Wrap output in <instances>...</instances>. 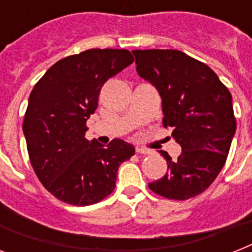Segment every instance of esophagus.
I'll list each match as a JSON object with an SVG mask.
<instances>
[{
  "label": "esophagus",
  "mask_w": 252,
  "mask_h": 252,
  "mask_svg": "<svg viewBox=\"0 0 252 252\" xmlns=\"http://www.w3.org/2000/svg\"><path fill=\"white\" fill-rule=\"evenodd\" d=\"M136 152H137L138 154H144V156H148V154H152L153 152L150 149H146V148H136Z\"/></svg>",
  "instance_id": "1"
}]
</instances>
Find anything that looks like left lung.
Segmentation results:
<instances>
[{
    "mask_svg": "<svg viewBox=\"0 0 252 252\" xmlns=\"http://www.w3.org/2000/svg\"><path fill=\"white\" fill-rule=\"evenodd\" d=\"M138 76L153 85L162 99L163 126L182 146L167 162L163 178L149 183L154 193L187 200L211 186L226 162L235 133L231 94L208 65L176 49H136Z\"/></svg>",
    "mask_w": 252,
    "mask_h": 252,
    "instance_id": "left-lung-1",
    "label": "left lung"
}]
</instances>
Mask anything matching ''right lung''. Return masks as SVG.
<instances>
[{
    "instance_id": "right-lung-1",
    "label": "right lung",
    "mask_w": 252,
    "mask_h": 252,
    "mask_svg": "<svg viewBox=\"0 0 252 252\" xmlns=\"http://www.w3.org/2000/svg\"><path fill=\"white\" fill-rule=\"evenodd\" d=\"M133 61L126 49H87L57 61L33 86L23 133L33 171L56 199L84 207L115 189L119 166L133 156V145L120 138L106 146L89 142L86 122L103 85Z\"/></svg>"
}]
</instances>
